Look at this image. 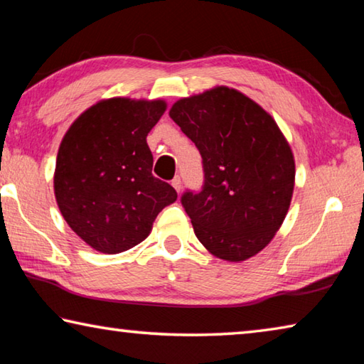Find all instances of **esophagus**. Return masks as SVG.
<instances>
[{"mask_svg": "<svg viewBox=\"0 0 364 364\" xmlns=\"http://www.w3.org/2000/svg\"><path fill=\"white\" fill-rule=\"evenodd\" d=\"M171 186L176 189V193H181V178L175 176L173 181H171Z\"/></svg>", "mask_w": 364, "mask_h": 364, "instance_id": "1", "label": "esophagus"}]
</instances>
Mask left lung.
I'll list each match as a JSON object with an SVG mask.
<instances>
[{"instance_id":"left-lung-1","label":"left lung","mask_w":364,"mask_h":364,"mask_svg":"<svg viewBox=\"0 0 364 364\" xmlns=\"http://www.w3.org/2000/svg\"><path fill=\"white\" fill-rule=\"evenodd\" d=\"M168 115L204 164V189L181 197L197 239L220 260L255 257L291 207L295 160L284 133L260 104L225 85L181 97Z\"/></svg>"}]
</instances>
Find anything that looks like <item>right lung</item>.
<instances>
[{
    "label": "right lung",
    "instance_id": "add662e5",
    "mask_svg": "<svg viewBox=\"0 0 364 364\" xmlns=\"http://www.w3.org/2000/svg\"><path fill=\"white\" fill-rule=\"evenodd\" d=\"M165 110L164 100L107 97L80 114L60 141L58 207L70 230L101 254L143 242L159 212L176 200V191L152 176L146 141Z\"/></svg>",
    "mask_w": 364,
    "mask_h": 364
}]
</instances>
